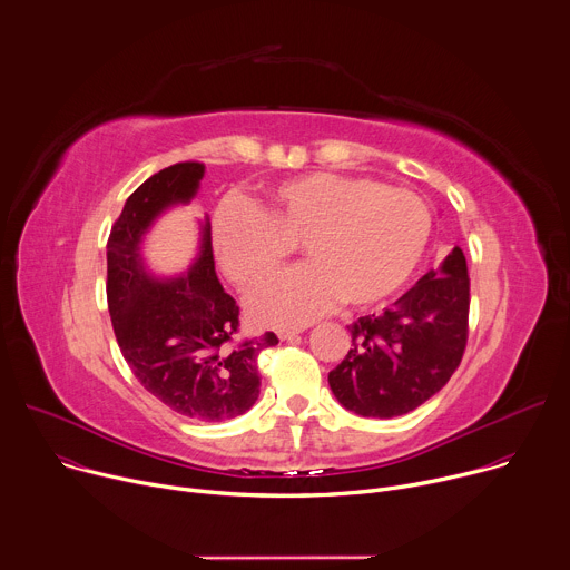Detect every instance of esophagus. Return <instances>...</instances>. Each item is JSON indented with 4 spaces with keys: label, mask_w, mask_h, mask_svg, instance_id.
Returning a JSON list of instances; mask_svg holds the SVG:
<instances>
[{
    "label": "esophagus",
    "mask_w": 570,
    "mask_h": 570,
    "mask_svg": "<svg viewBox=\"0 0 570 570\" xmlns=\"http://www.w3.org/2000/svg\"><path fill=\"white\" fill-rule=\"evenodd\" d=\"M299 334H302V330H297V327H282V330H277L279 341H293V338H297Z\"/></svg>",
    "instance_id": "34e87169"
}]
</instances>
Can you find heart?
Instances as JSON below:
<instances>
[{"mask_svg": "<svg viewBox=\"0 0 570 570\" xmlns=\"http://www.w3.org/2000/svg\"><path fill=\"white\" fill-rule=\"evenodd\" d=\"M284 238H297L306 264L262 284L248 308L262 324L299 327L336 299L358 308L403 288L426 253L431 212L409 189L322 171L277 183L253 205L227 200L212 218L214 259L238 288L277 271Z\"/></svg>", "mask_w": 570, "mask_h": 570, "instance_id": "obj_1", "label": "heart"}]
</instances>
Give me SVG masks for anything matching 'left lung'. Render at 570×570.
<instances>
[{"instance_id":"obj_1","label":"left lung","mask_w":570,"mask_h":570,"mask_svg":"<svg viewBox=\"0 0 570 570\" xmlns=\"http://www.w3.org/2000/svg\"><path fill=\"white\" fill-rule=\"evenodd\" d=\"M466 320L469 273L455 246L394 306L352 324V347L330 372L334 396L361 417L390 420L415 411L458 370Z\"/></svg>"}]
</instances>
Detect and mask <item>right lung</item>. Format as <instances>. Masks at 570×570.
Instances as JSON below:
<instances>
[{"mask_svg":"<svg viewBox=\"0 0 570 570\" xmlns=\"http://www.w3.org/2000/svg\"><path fill=\"white\" fill-rule=\"evenodd\" d=\"M205 176L200 161H180L141 183L108 238V308L119 350L137 381L161 403L196 422L248 413L259 396L257 356L277 336L234 343L238 306L223 291L212 253L209 216L198 223V255L180 277H159L144 259L155 220L189 205Z\"/></svg>","mask_w":570,"mask_h":570,"instance_id":"add662e5","label":"right lung"}]
</instances>
